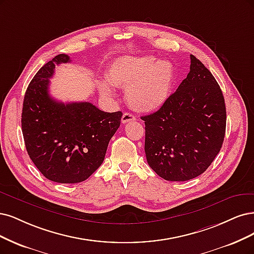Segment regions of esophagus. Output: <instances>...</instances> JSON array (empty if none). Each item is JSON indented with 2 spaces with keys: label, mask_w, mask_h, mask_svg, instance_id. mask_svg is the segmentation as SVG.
Instances as JSON below:
<instances>
[{
  "label": "esophagus",
  "mask_w": 254,
  "mask_h": 254,
  "mask_svg": "<svg viewBox=\"0 0 254 254\" xmlns=\"http://www.w3.org/2000/svg\"><path fill=\"white\" fill-rule=\"evenodd\" d=\"M135 121V117L133 115H131L129 112H125L123 117H122V123H128V122H132Z\"/></svg>",
  "instance_id": "esophagus-1"
}]
</instances>
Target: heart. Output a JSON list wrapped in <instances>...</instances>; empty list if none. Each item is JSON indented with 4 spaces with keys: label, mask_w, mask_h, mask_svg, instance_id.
<instances>
[{
    "label": "heart",
    "mask_w": 254,
    "mask_h": 254,
    "mask_svg": "<svg viewBox=\"0 0 254 254\" xmlns=\"http://www.w3.org/2000/svg\"><path fill=\"white\" fill-rule=\"evenodd\" d=\"M110 85L126 88L125 98L133 109L151 112L168 100L174 81V67L168 61L151 57H121L105 73ZM103 97H113V89L106 83H99Z\"/></svg>",
    "instance_id": "obj_1"
}]
</instances>
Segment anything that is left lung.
<instances>
[{
	"label": "left lung",
	"instance_id": "left-lung-1",
	"mask_svg": "<svg viewBox=\"0 0 254 254\" xmlns=\"http://www.w3.org/2000/svg\"><path fill=\"white\" fill-rule=\"evenodd\" d=\"M190 71L163 106L145 121L148 164L166 181L200 176L220 152L226 131L223 92L212 73L194 56Z\"/></svg>",
	"mask_w": 254,
	"mask_h": 254
}]
</instances>
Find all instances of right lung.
I'll list each match as a JSON object with an SVG mask.
<instances>
[{"mask_svg": "<svg viewBox=\"0 0 254 254\" xmlns=\"http://www.w3.org/2000/svg\"><path fill=\"white\" fill-rule=\"evenodd\" d=\"M70 62L59 55L44 65L26 90L22 132L28 155L46 179L75 184L102 165L123 113L105 112L89 102L64 104L49 94L57 65Z\"/></svg>", "mask_w": 254, "mask_h": 254, "instance_id": "1", "label": "right lung"}]
</instances>
